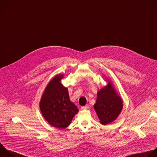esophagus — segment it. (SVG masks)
Here are the masks:
<instances>
[{"instance_id":"esophagus-1","label":"esophagus","mask_w":157,"mask_h":157,"mask_svg":"<svg viewBox=\"0 0 157 157\" xmlns=\"http://www.w3.org/2000/svg\"><path fill=\"white\" fill-rule=\"evenodd\" d=\"M81 110H87L89 109V106L87 105H85V106H83V107H81Z\"/></svg>"}]
</instances>
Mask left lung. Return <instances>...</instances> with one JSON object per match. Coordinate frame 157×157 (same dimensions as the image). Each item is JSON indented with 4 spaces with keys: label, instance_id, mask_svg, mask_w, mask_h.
I'll list each match as a JSON object with an SVG mask.
<instances>
[{
    "label": "left lung",
    "instance_id": "8db88e82",
    "mask_svg": "<svg viewBox=\"0 0 157 157\" xmlns=\"http://www.w3.org/2000/svg\"><path fill=\"white\" fill-rule=\"evenodd\" d=\"M94 107L101 124H109L118 117L123 108V102L110 82L98 92Z\"/></svg>",
    "mask_w": 157,
    "mask_h": 157
}]
</instances>
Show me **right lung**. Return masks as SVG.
<instances>
[{
    "mask_svg": "<svg viewBox=\"0 0 157 157\" xmlns=\"http://www.w3.org/2000/svg\"><path fill=\"white\" fill-rule=\"evenodd\" d=\"M62 78L63 75H57L50 81L40 101V112L45 120L59 129L68 127L78 112L70 100L67 88L61 84Z\"/></svg>",
    "mask_w": 157,
    "mask_h": 157,
    "instance_id": "1",
    "label": "right lung"
}]
</instances>
